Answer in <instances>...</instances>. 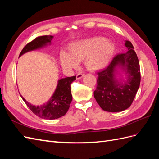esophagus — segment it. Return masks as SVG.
<instances>
[{
  "label": "esophagus",
  "mask_w": 159,
  "mask_h": 159,
  "mask_svg": "<svg viewBox=\"0 0 159 159\" xmlns=\"http://www.w3.org/2000/svg\"><path fill=\"white\" fill-rule=\"evenodd\" d=\"M84 75H85L84 74H82V73H79V74H78L76 75V78L78 79V80L81 79V78H82Z\"/></svg>",
  "instance_id": "obj_1"
}]
</instances>
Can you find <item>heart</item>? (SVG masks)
Instances as JSON below:
<instances>
[{"label": "heart", "mask_w": 159, "mask_h": 159, "mask_svg": "<svg viewBox=\"0 0 159 159\" xmlns=\"http://www.w3.org/2000/svg\"><path fill=\"white\" fill-rule=\"evenodd\" d=\"M69 54L60 53V64L63 69L75 68L80 61L89 70H98L107 66L115 52L113 43L103 37H95L74 42L69 46Z\"/></svg>", "instance_id": "1"}]
</instances>
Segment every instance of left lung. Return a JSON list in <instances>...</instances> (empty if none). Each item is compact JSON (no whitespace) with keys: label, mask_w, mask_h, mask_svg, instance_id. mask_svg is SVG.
<instances>
[{"label":"left lung","mask_w":159,"mask_h":159,"mask_svg":"<svg viewBox=\"0 0 159 159\" xmlns=\"http://www.w3.org/2000/svg\"><path fill=\"white\" fill-rule=\"evenodd\" d=\"M125 45L128 51L115 56L107 68L97 73L94 98L105 111L119 112L129 108L140 85V66L137 54L131 42L126 40ZM118 67L123 69L127 75L123 83L115 78Z\"/></svg>","instance_id":"obj_1"}]
</instances>
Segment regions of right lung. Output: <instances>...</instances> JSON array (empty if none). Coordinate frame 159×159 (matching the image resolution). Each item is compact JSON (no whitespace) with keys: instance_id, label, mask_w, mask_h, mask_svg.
<instances>
[{"instance_id":"1","label":"right lung","mask_w":159,"mask_h":159,"mask_svg":"<svg viewBox=\"0 0 159 159\" xmlns=\"http://www.w3.org/2000/svg\"><path fill=\"white\" fill-rule=\"evenodd\" d=\"M52 38V36H42L36 38L24 47L19 57L25 53L40 48L43 46H46L48 43L50 44ZM75 79V75L60 80L55 92L51 98L46 103L40 106L31 105L26 102L21 95L20 96L32 113L38 117L44 119H58L65 115L70 108L72 101L71 84Z\"/></svg>"}]
</instances>
